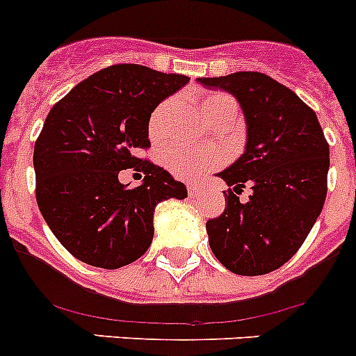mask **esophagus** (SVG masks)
<instances>
[{
  "mask_svg": "<svg viewBox=\"0 0 356 356\" xmlns=\"http://www.w3.org/2000/svg\"><path fill=\"white\" fill-rule=\"evenodd\" d=\"M201 193V187H197V185H188V196L191 197H197Z\"/></svg>",
  "mask_w": 356,
  "mask_h": 356,
  "instance_id": "34e87169",
  "label": "esophagus"
}]
</instances>
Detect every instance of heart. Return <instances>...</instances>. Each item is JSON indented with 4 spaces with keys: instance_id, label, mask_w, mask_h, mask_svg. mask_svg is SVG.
<instances>
[{
    "instance_id": "obj_1",
    "label": "heart",
    "mask_w": 356,
    "mask_h": 356,
    "mask_svg": "<svg viewBox=\"0 0 356 356\" xmlns=\"http://www.w3.org/2000/svg\"><path fill=\"white\" fill-rule=\"evenodd\" d=\"M229 108L237 112V105L229 96L226 94H210L201 103V114H212L219 110ZM163 118H165V106H160L155 110V114L151 115L149 130L151 134L156 135L162 130ZM163 160L169 171L178 178L184 180H196L200 176L205 175L217 163L221 162V153L216 149H187V147H169L163 153Z\"/></svg>"
}]
</instances>
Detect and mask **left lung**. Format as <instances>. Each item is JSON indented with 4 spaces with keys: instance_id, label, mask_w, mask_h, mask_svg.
I'll list each match as a JSON object with an SVG mask.
<instances>
[{
    "instance_id": "1",
    "label": "left lung",
    "mask_w": 356,
    "mask_h": 356,
    "mask_svg": "<svg viewBox=\"0 0 356 356\" xmlns=\"http://www.w3.org/2000/svg\"><path fill=\"white\" fill-rule=\"evenodd\" d=\"M238 102L246 121L244 153L225 171L226 209L207 221L210 250L235 275L275 271L301 248L326 200L330 146L317 115L298 94L264 72L197 78ZM248 184L246 204L235 192Z\"/></svg>"
}]
</instances>
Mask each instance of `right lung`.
Wrapping results in <instances>:
<instances>
[{
    "label": "right lung",
    "instance_id": "obj_1",
    "mask_svg": "<svg viewBox=\"0 0 356 356\" xmlns=\"http://www.w3.org/2000/svg\"><path fill=\"white\" fill-rule=\"evenodd\" d=\"M191 78L139 64L90 74L49 110L33 149L37 205L62 246L81 262L118 269L153 241L160 201L185 200L187 187L137 159L149 147V118ZM145 172L139 188L118 181L122 168Z\"/></svg>",
    "mask_w": 356,
    "mask_h": 356
}]
</instances>
